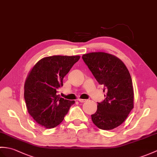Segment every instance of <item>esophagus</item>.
<instances>
[{
  "mask_svg": "<svg viewBox=\"0 0 157 157\" xmlns=\"http://www.w3.org/2000/svg\"><path fill=\"white\" fill-rule=\"evenodd\" d=\"M79 101V102H85V101H86V100H85V99H80V98H79V99H78V100Z\"/></svg>",
  "mask_w": 157,
  "mask_h": 157,
  "instance_id": "esophagus-1",
  "label": "esophagus"
}]
</instances>
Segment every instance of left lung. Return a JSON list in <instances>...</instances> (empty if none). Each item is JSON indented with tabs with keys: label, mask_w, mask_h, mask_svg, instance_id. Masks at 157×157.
Returning <instances> with one entry per match:
<instances>
[{
	"label": "left lung",
	"mask_w": 157,
	"mask_h": 157,
	"mask_svg": "<svg viewBox=\"0 0 157 157\" xmlns=\"http://www.w3.org/2000/svg\"><path fill=\"white\" fill-rule=\"evenodd\" d=\"M82 59L107 92L105 100L98 103L97 111L92 115V122L100 129H114L125 121L134 108V89L129 71L119 58L110 53H88L83 55Z\"/></svg>",
	"instance_id": "1"
}]
</instances>
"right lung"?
<instances>
[{
	"mask_svg": "<svg viewBox=\"0 0 157 157\" xmlns=\"http://www.w3.org/2000/svg\"><path fill=\"white\" fill-rule=\"evenodd\" d=\"M79 56H53L40 59L29 72L24 86V98L29 114L45 128H53L63 121L74 100L57 95L63 79Z\"/></svg>",
	"mask_w": 157,
	"mask_h": 157,
	"instance_id": "right-lung-1",
	"label": "right lung"
}]
</instances>
